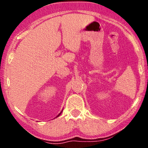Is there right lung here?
I'll return each instance as SVG.
<instances>
[{
  "label": "right lung",
  "mask_w": 148,
  "mask_h": 148,
  "mask_svg": "<svg viewBox=\"0 0 148 148\" xmlns=\"http://www.w3.org/2000/svg\"><path fill=\"white\" fill-rule=\"evenodd\" d=\"M62 111H61V112H60V113H59V114L58 115H57V116L56 117H59V116H60V115H61V113H62Z\"/></svg>",
  "instance_id": "obj_1"
}]
</instances>
